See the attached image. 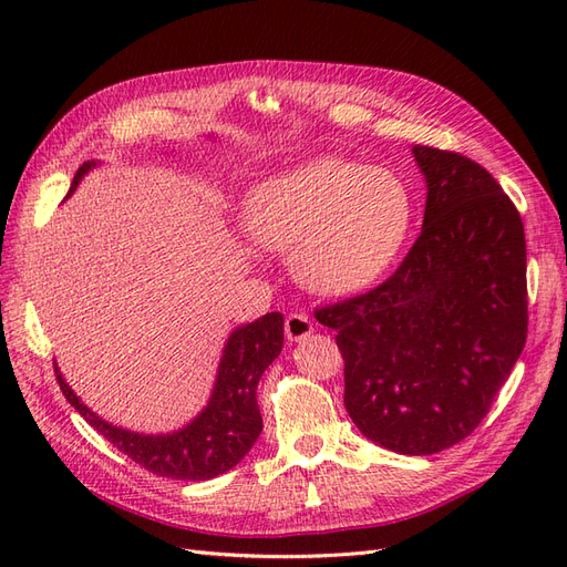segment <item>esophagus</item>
Listing matches in <instances>:
<instances>
[{
  "mask_svg": "<svg viewBox=\"0 0 567 567\" xmlns=\"http://www.w3.org/2000/svg\"><path fill=\"white\" fill-rule=\"evenodd\" d=\"M284 331H286V338H288L290 342H300V340L312 336L315 323H312L310 319H307L305 315H288V317H286Z\"/></svg>",
  "mask_w": 567,
  "mask_h": 567,
  "instance_id": "obj_1",
  "label": "esophagus"
}]
</instances>
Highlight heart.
Listing matches in <instances>:
<instances>
[{"label": "heart", "instance_id": "obj_1", "mask_svg": "<svg viewBox=\"0 0 567 567\" xmlns=\"http://www.w3.org/2000/svg\"><path fill=\"white\" fill-rule=\"evenodd\" d=\"M414 221V196L392 169L319 158L255 184L246 227L257 244L290 255L300 286L352 296L398 260Z\"/></svg>", "mask_w": 567, "mask_h": 567}]
</instances>
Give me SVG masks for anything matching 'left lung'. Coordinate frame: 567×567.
Returning <instances> with one entry per match:
<instances>
[{
  "label": "left lung",
  "instance_id": "8db88e82",
  "mask_svg": "<svg viewBox=\"0 0 567 567\" xmlns=\"http://www.w3.org/2000/svg\"><path fill=\"white\" fill-rule=\"evenodd\" d=\"M423 229L369 293L317 310L346 359V409L381 447L425 456L487 416L527 338V252L516 205L483 165L411 148Z\"/></svg>",
  "mask_w": 567,
  "mask_h": 567
}]
</instances>
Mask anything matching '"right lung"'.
I'll list each match as a JSON object with an SVG mask.
<instances>
[{
	"label": "right lung",
	"instance_id": "add662e5",
	"mask_svg": "<svg viewBox=\"0 0 567 567\" xmlns=\"http://www.w3.org/2000/svg\"><path fill=\"white\" fill-rule=\"evenodd\" d=\"M94 165V161H87L78 169L68 196L75 192L80 179ZM281 348L284 317L279 312H269L252 323L238 326L221 350L208 404L192 423L165 435L132 433L99 419L63 381L56 362L54 373L65 400L113 447L153 475L198 483V480H210L231 471L260 437L262 416L257 406V383H260L265 369L279 357Z\"/></svg>",
	"mask_w": 567,
	"mask_h": 567
}]
</instances>
